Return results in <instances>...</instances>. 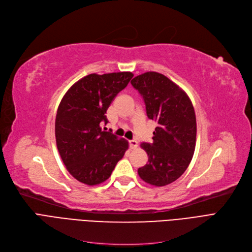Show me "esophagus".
<instances>
[{
  "label": "esophagus",
  "mask_w": 252,
  "mask_h": 252,
  "mask_svg": "<svg viewBox=\"0 0 252 252\" xmlns=\"http://www.w3.org/2000/svg\"><path fill=\"white\" fill-rule=\"evenodd\" d=\"M129 147H130V149H135L137 147V142L135 140L129 141Z\"/></svg>",
  "instance_id": "obj_1"
}]
</instances>
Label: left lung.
Returning <instances> with one entry per match:
<instances>
[{
    "mask_svg": "<svg viewBox=\"0 0 252 252\" xmlns=\"http://www.w3.org/2000/svg\"><path fill=\"white\" fill-rule=\"evenodd\" d=\"M131 84L144 99L148 118L158 124L153 142L143 143L148 162L137 170L151 186L163 187L184 174L196 146V116L187 93L156 72L134 77Z\"/></svg>",
    "mask_w": 252,
    "mask_h": 252,
    "instance_id": "obj_1",
    "label": "left lung"
}]
</instances>
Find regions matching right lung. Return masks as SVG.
I'll use <instances>...</instances> for the list:
<instances>
[{"instance_id":"1","label":"right lung","mask_w":252,"mask_h":252,"mask_svg":"<svg viewBox=\"0 0 252 252\" xmlns=\"http://www.w3.org/2000/svg\"><path fill=\"white\" fill-rule=\"evenodd\" d=\"M133 77L131 72L90 74L73 84L60 102L55 120L57 149L66 170L78 181L96 186L111 175L128 142L100 124L110 103Z\"/></svg>"}]
</instances>
